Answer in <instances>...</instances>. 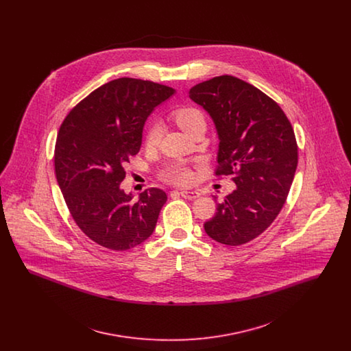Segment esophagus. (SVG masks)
<instances>
[{"instance_id": "1", "label": "esophagus", "mask_w": 351, "mask_h": 351, "mask_svg": "<svg viewBox=\"0 0 351 351\" xmlns=\"http://www.w3.org/2000/svg\"><path fill=\"white\" fill-rule=\"evenodd\" d=\"M180 196L184 197V199H186V200H195V199L200 197V193L199 192H193V191H182Z\"/></svg>"}]
</instances>
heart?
Listing matches in <instances>:
<instances>
[{
  "mask_svg": "<svg viewBox=\"0 0 351 351\" xmlns=\"http://www.w3.org/2000/svg\"><path fill=\"white\" fill-rule=\"evenodd\" d=\"M172 118L176 122V125L184 130L185 133H191V130L200 122H205L204 114L200 109L195 106H182L172 112ZM162 129L159 125L152 123L147 132L146 136V145L149 147H154L160 138ZM162 179L167 183L175 184V185H188L193 180V172L183 162L172 163L162 171Z\"/></svg>",
  "mask_w": 351,
  "mask_h": 351,
  "instance_id": "heart-1",
  "label": "heart"
}]
</instances>
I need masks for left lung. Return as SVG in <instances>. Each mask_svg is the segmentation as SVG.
Masks as SVG:
<instances>
[{
    "instance_id": "left-lung-1",
    "label": "left lung",
    "mask_w": 351,
    "mask_h": 351,
    "mask_svg": "<svg viewBox=\"0 0 351 351\" xmlns=\"http://www.w3.org/2000/svg\"><path fill=\"white\" fill-rule=\"evenodd\" d=\"M189 97L215 121L216 176L237 184L222 202L216 201L205 233L222 245H245L267 229L287 200L298 167L293 128L275 101L230 75L195 85Z\"/></svg>"
}]
</instances>
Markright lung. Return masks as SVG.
I'll return each instance as SVG.
<instances>
[{
  "mask_svg": "<svg viewBox=\"0 0 351 351\" xmlns=\"http://www.w3.org/2000/svg\"><path fill=\"white\" fill-rule=\"evenodd\" d=\"M173 89L121 77L89 93L64 118L55 143V175L76 225L105 249H133L150 237L167 195L150 188L133 201L119 184L139 152L152 109Z\"/></svg>",
  "mask_w": 351,
  "mask_h": 351,
  "instance_id": "right-lung-1",
  "label": "right lung"
}]
</instances>
